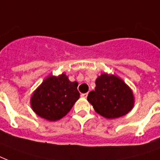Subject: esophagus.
Here are the masks:
<instances>
[{
	"mask_svg": "<svg viewBox=\"0 0 160 160\" xmlns=\"http://www.w3.org/2000/svg\"><path fill=\"white\" fill-rule=\"evenodd\" d=\"M87 95H88V93H85V94H81L80 96H81L82 98H86L87 97Z\"/></svg>",
	"mask_w": 160,
	"mask_h": 160,
	"instance_id": "34e87169",
	"label": "esophagus"
}]
</instances>
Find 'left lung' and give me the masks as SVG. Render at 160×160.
Returning <instances> with one entry per match:
<instances>
[{
	"label": "left lung",
	"mask_w": 160,
	"mask_h": 160,
	"mask_svg": "<svg viewBox=\"0 0 160 160\" xmlns=\"http://www.w3.org/2000/svg\"><path fill=\"white\" fill-rule=\"evenodd\" d=\"M87 100L95 112L106 119L124 116L134 103L131 89L120 78L106 73L96 79L95 90L89 93Z\"/></svg>",
	"instance_id": "1"
}]
</instances>
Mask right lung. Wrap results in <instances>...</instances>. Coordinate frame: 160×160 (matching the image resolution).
<instances>
[{"label":"right lung","mask_w":160,"mask_h":160,"mask_svg":"<svg viewBox=\"0 0 160 160\" xmlns=\"http://www.w3.org/2000/svg\"><path fill=\"white\" fill-rule=\"evenodd\" d=\"M78 83L71 82L65 74L51 75L34 91L31 105L37 115L55 121L67 114L80 98Z\"/></svg>","instance_id":"obj_1"}]
</instances>
